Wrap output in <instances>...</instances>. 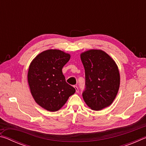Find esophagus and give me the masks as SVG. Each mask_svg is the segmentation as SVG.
<instances>
[{"instance_id":"esophagus-1","label":"esophagus","mask_w":146,"mask_h":146,"mask_svg":"<svg viewBox=\"0 0 146 146\" xmlns=\"http://www.w3.org/2000/svg\"><path fill=\"white\" fill-rule=\"evenodd\" d=\"M74 88H75V90H76V92L77 93V92H78V87L76 86H74Z\"/></svg>"}]
</instances>
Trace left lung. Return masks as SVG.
<instances>
[{"mask_svg":"<svg viewBox=\"0 0 146 146\" xmlns=\"http://www.w3.org/2000/svg\"><path fill=\"white\" fill-rule=\"evenodd\" d=\"M85 70L83 99L92 110L110 106L117 97L120 77L115 60L101 49H89L80 54Z\"/></svg>","mask_w":146,"mask_h":146,"instance_id":"left-lung-1","label":"left lung"}]
</instances>
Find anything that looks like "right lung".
<instances>
[{
	"label": "right lung",
	"instance_id": "add662e5",
	"mask_svg": "<svg viewBox=\"0 0 146 146\" xmlns=\"http://www.w3.org/2000/svg\"><path fill=\"white\" fill-rule=\"evenodd\" d=\"M70 54L59 49H48L36 55L28 68V82L35 102L49 111H56L75 93L66 82L62 69Z\"/></svg>",
	"mask_w": 146,
	"mask_h": 146
}]
</instances>
